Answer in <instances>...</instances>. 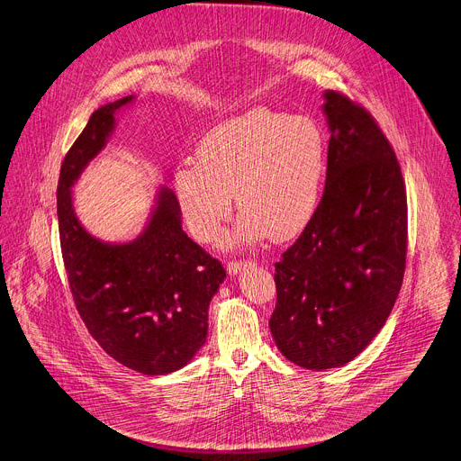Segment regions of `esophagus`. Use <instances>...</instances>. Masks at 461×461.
Instances as JSON below:
<instances>
[{"instance_id": "obj_1", "label": "esophagus", "mask_w": 461, "mask_h": 461, "mask_svg": "<svg viewBox=\"0 0 461 461\" xmlns=\"http://www.w3.org/2000/svg\"><path fill=\"white\" fill-rule=\"evenodd\" d=\"M249 267H254L252 261H248V263H244V261H231V263H228V274L230 276H237V274H240L242 270H246Z\"/></svg>"}]
</instances>
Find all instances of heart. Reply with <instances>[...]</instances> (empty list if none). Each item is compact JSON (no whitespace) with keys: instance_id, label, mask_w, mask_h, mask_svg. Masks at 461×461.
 <instances>
[{"instance_id":"b5f03b06","label":"heart","mask_w":461,"mask_h":461,"mask_svg":"<svg viewBox=\"0 0 461 461\" xmlns=\"http://www.w3.org/2000/svg\"><path fill=\"white\" fill-rule=\"evenodd\" d=\"M198 161L175 173L191 233L213 240L233 212L242 215L226 244L254 246L298 237L316 215L327 176V141L309 115L252 108L222 121L198 143Z\"/></svg>"}]
</instances>
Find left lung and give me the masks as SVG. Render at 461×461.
<instances>
[{"label":"left lung","mask_w":461,"mask_h":461,"mask_svg":"<svg viewBox=\"0 0 461 461\" xmlns=\"http://www.w3.org/2000/svg\"><path fill=\"white\" fill-rule=\"evenodd\" d=\"M330 132L316 215L276 263L268 321L277 349L305 369L340 367L384 327L402 285L408 212L401 167L373 117L323 92Z\"/></svg>","instance_id":"1"}]
</instances>
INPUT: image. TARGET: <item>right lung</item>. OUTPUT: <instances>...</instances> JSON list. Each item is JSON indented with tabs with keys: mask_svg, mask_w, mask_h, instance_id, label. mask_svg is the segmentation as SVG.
<instances>
[{
	"mask_svg": "<svg viewBox=\"0 0 461 461\" xmlns=\"http://www.w3.org/2000/svg\"><path fill=\"white\" fill-rule=\"evenodd\" d=\"M122 97L97 108L64 158L57 212L64 267L77 311L117 362L158 376L187 366L207 337V311L226 279L222 265L182 230L175 193L159 185L143 231L106 242L80 224L73 185L115 132Z\"/></svg>",
	"mask_w": 461,
	"mask_h": 461,
	"instance_id": "add662e5",
	"label": "right lung"
}]
</instances>
